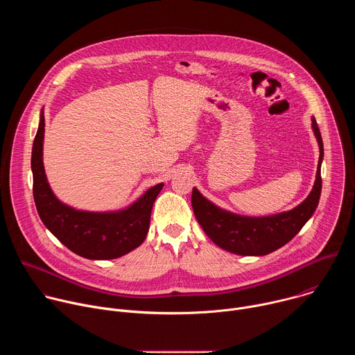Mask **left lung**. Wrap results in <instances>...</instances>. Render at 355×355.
<instances>
[{"label": "left lung", "instance_id": "obj_1", "mask_svg": "<svg viewBox=\"0 0 355 355\" xmlns=\"http://www.w3.org/2000/svg\"><path fill=\"white\" fill-rule=\"evenodd\" d=\"M312 126L320 147L316 181L309 196L295 209L264 218L239 216L219 209L196 188L192 189L191 202L195 218L215 244L239 256H266L292 240L311 219L320 199V164L323 160V140L315 118Z\"/></svg>", "mask_w": 355, "mask_h": 355}]
</instances>
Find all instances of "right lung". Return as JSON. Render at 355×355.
<instances>
[{
	"label": "right lung",
	"mask_w": 355,
	"mask_h": 355,
	"mask_svg": "<svg viewBox=\"0 0 355 355\" xmlns=\"http://www.w3.org/2000/svg\"><path fill=\"white\" fill-rule=\"evenodd\" d=\"M44 116L32 147L33 199L44 226L69 250L89 260L118 259L139 247L146 239L151 208L163 184L150 188L132 207L121 212L92 214L76 211L55 196L50 189L42 162Z\"/></svg>",
	"instance_id": "obj_1"
}]
</instances>
